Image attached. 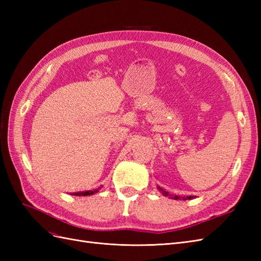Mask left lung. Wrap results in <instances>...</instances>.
<instances>
[{
  "label": "left lung",
  "instance_id": "left-lung-1",
  "mask_svg": "<svg viewBox=\"0 0 261 261\" xmlns=\"http://www.w3.org/2000/svg\"><path fill=\"white\" fill-rule=\"evenodd\" d=\"M158 189H159V191L162 193V195H164V196H169V197H171V195L168 193V192H165L164 191V189H162L161 187H159V186H158ZM196 197V196H195ZM172 198L173 199H183V200H187V199H193L194 198V196H187V197H180V196H177V195H175V196H173L172 197Z\"/></svg>",
  "mask_w": 261,
  "mask_h": 261
}]
</instances>
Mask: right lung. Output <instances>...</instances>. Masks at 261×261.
<instances>
[{
    "mask_svg": "<svg viewBox=\"0 0 261 261\" xmlns=\"http://www.w3.org/2000/svg\"><path fill=\"white\" fill-rule=\"evenodd\" d=\"M99 189H100V187L97 188V189H94V191H87V192H81V193H73V194H70V195H74V196H89V195H93V194L98 193Z\"/></svg>",
    "mask_w": 261,
    "mask_h": 261,
    "instance_id": "obj_1",
    "label": "right lung"
}]
</instances>
